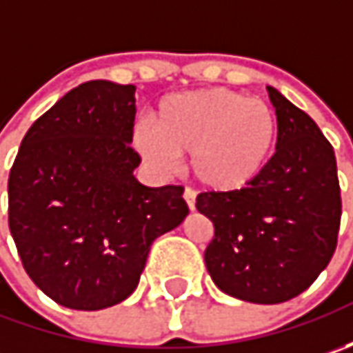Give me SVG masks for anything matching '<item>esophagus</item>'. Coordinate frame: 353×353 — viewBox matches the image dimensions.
<instances>
[{
  "label": "esophagus",
  "instance_id": "1",
  "mask_svg": "<svg viewBox=\"0 0 353 353\" xmlns=\"http://www.w3.org/2000/svg\"><path fill=\"white\" fill-rule=\"evenodd\" d=\"M184 200H186V206L190 210H196V192L192 188H184Z\"/></svg>",
  "mask_w": 353,
  "mask_h": 353
}]
</instances>
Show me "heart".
Wrapping results in <instances>:
<instances>
[{"mask_svg":"<svg viewBox=\"0 0 353 353\" xmlns=\"http://www.w3.org/2000/svg\"><path fill=\"white\" fill-rule=\"evenodd\" d=\"M277 135L273 110L257 98L225 88L170 94L157 108L153 129L135 131L147 163L170 169L176 155L192 153L198 183L216 192L250 184L265 167Z\"/></svg>","mask_w":353,"mask_h":353,"instance_id":"obj_1","label":"heart"}]
</instances>
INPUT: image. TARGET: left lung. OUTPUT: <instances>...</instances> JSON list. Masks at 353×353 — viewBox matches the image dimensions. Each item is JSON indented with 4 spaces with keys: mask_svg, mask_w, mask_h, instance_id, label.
Here are the masks:
<instances>
[{
    "mask_svg": "<svg viewBox=\"0 0 353 353\" xmlns=\"http://www.w3.org/2000/svg\"><path fill=\"white\" fill-rule=\"evenodd\" d=\"M277 114L275 155L245 188L200 192L214 237L204 251L220 291L277 305L306 291L330 263L342 198L330 141L314 119L267 86Z\"/></svg>",
    "mask_w": 353,
    "mask_h": 353,
    "instance_id": "obj_1",
    "label": "left lung"
}]
</instances>
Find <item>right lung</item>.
I'll use <instances>...</instances> for the list:
<instances>
[{
    "label": "right lung",
    "mask_w": 353,
    "mask_h": 353,
    "mask_svg": "<svg viewBox=\"0 0 353 353\" xmlns=\"http://www.w3.org/2000/svg\"><path fill=\"white\" fill-rule=\"evenodd\" d=\"M135 86L90 80L23 137L9 172V230L23 267L54 303L102 310L137 289L157 237L188 214L183 186L133 170Z\"/></svg>",
    "instance_id": "add662e5"
}]
</instances>
